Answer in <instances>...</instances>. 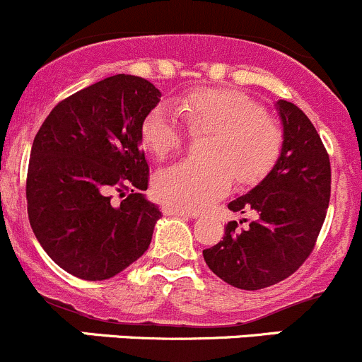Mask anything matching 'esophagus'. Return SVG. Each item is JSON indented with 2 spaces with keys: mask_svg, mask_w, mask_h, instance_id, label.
Masks as SVG:
<instances>
[{
  "mask_svg": "<svg viewBox=\"0 0 362 362\" xmlns=\"http://www.w3.org/2000/svg\"><path fill=\"white\" fill-rule=\"evenodd\" d=\"M162 213L165 214V216H193L189 211L186 209H181V207H174V206H169V204H165V206H162Z\"/></svg>",
  "mask_w": 362,
  "mask_h": 362,
  "instance_id": "obj_1",
  "label": "esophagus"
}]
</instances>
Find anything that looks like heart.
<instances>
[{"label": "heart", "mask_w": 362, "mask_h": 362, "mask_svg": "<svg viewBox=\"0 0 362 362\" xmlns=\"http://www.w3.org/2000/svg\"><path fill=\"white\" fill-rule=\"evenodd\" d=\"M176 110L193 132H211L206 160H182L155 176V193L162 202L199 211L238 185H255L280 158L284 134L264 114L260 103L235 89H195L176 100ZM141 141L163 160L185 144V132L167 107L156 105L141 124Z\"/></svg>", "instance_id": "heart-1"}]
</instances>
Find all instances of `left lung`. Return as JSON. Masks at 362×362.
I'll return each mask as SVG.
<instances>
[{
    "instance_id": "1",
    "label": "left lung",
    "mask_w": 362,
    "mask_h": 362,
    "mask_svg": "<svg viewBox=\"0 0 362 362\" xmlns=\"http://www.w3.org/2000/svg\"><path fill=\"white\" fill-rule=\"evenodd\" d=\"M278 110L284 146L276 165L255 188L228 204L234 213L253 211L257 218L246 228L228 221L223 241L202 252L218 278L243 291L271 287L303 266L331 199V163L313 123L287 100L278 102Z\"/></svg>"
}]
</instances>
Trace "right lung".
Wrapping results in <instances>:
<instances>
[{"instance_id": "1", "label": "right lung", "mask_w": 362, "mask_h": 362, "mask_svg": "<svg viewBox=\"0 0 362 362\" xmlns=\"http://www.w3.org/2000/svg\"><path fill=\"white\" fill-rule=\"evenodd\" d=\"M160 96L146 78L112 75L61 100L35 137L31 228L61 269L81 280L116 276L149 248L162 213L141 193L149 185L141 124Z\"/></svg>"}]
</instances>
